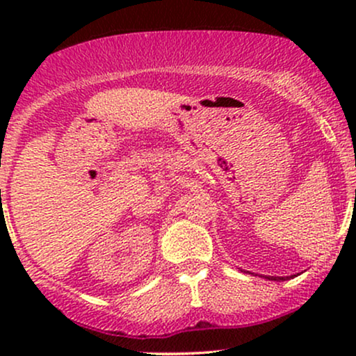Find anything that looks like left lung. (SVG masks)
Segmentation results:
<instances>
[{"label": "left lung", "mask_w": 356, "mask_h": 356, "mask_svg": "<svg viewBox=\"0 0 356 356\" xmlns=\"http://www.w3.org/2000/svg\"><path fill=\"white\" fill-rule=\"evenodd\" d=\"M263 277H266V280H271V281H284V280H288V277H283V276H263Z\"/></svg>", "instance_id": "8db88e82"}]
</instances>
